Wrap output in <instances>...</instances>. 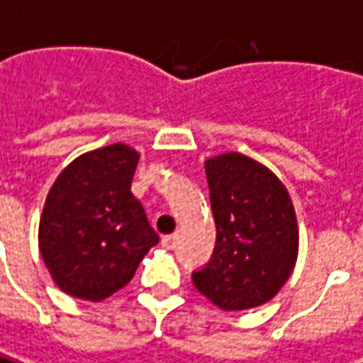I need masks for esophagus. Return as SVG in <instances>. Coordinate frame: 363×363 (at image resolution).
Returning <instances> with one entry per match:
<instances>
[{"instance_id": "34e87169", "label": "esophagus", "mask_w": 363, "mask_h": 363, "mask_svg": "<svg viewBox=\"0 0 363 363\" xmlns=\"http://www.w3.org/2000/svg\"><path fill=\"white\" fill-rule=\"evenodd\" d=\"M162 246L164 248H174L177 242H179V234H169V236H162Z\"/></svg>"}]
</instances>
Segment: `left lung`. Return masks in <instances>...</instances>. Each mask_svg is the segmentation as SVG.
Wrapping results in <instances>:
<instances>
[{"label":"left lung","mask_w":363,"mask_h":363,"mask_svg":"<svg viewBox=\"0 0 363 363\" xmlns=\"http://www.w3.org/2000/svg\"><path fill=\"white\" fill-rule=\"evenodd\" d=\"M216 223L208 264L192 282L220 310H248L272 300L298 258L290 194L274 172L240 152L204 162Z\"/></svg>","instance_id":"obj_1"}]
</instances>
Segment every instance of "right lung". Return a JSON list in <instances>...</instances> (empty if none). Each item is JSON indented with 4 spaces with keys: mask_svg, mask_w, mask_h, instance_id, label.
<instances>
[{
    "mask_svg": "<svg viewBox=\"0 0 363 363\" xmlns=\"http://www.w3.org/2000/svg\"><path fill=\"white\" fill-rule=\"evenodd\" d=\"M139 152L109 145L77 157L47 194L39 250L55 284L99 302L135 276L159 234L130 192Z\"/></svg>",
    "mask_w": 363,
    "mask_h": 363,
    "instance_id": "obj_1",
    "label": "right lung"
}]
</instances>
